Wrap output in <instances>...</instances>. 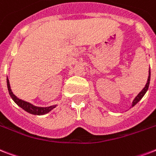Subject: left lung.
Segmentation results:
<instances>
[{
  "mask_svg": "<svg viewBox=\"0 0 156 156\" xmlns=\"http://www.w3.org/2000/svg\"><path fill=\"white\" fill-rule=\"evenodd\" d=\"M150 80H151V70L149 69V75H148V78H147V83H146V85H145L144 88L142 89V90H141L138 94H137V96H136V97L133 99V102H132V107H133L136 103H138V102L141 100V98L144 97L145 94L147 93V90H148V87H149Z\"/></svg>",
  "mask_w": 156,
  "mask_h": 156,
  "instance_id": "8db88e82",
  "label": "left lung"
}]
</instances>
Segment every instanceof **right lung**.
I'll return each mask as SVG.
<instances>
[{"label": "right lung", "mask_w": 156, "mask_h": 156, "mask_svg": "<svg viewBox=\"0 0 156 156\" xmlns=\"http://www.w3.org/2000/svg\"><path fill=\"white\" fill-rule=\"evenodd\" d=\"M6 83H7V88H8V91H9V94L11 99L14 101L16 103V104L22 108L23 110H24L26 112L29 113V114H32V115H46L47 113H49L50 111H51L53 109H55V107L57 106L56 105H51V106L48 107H40V106H36V105H33V104H31L30 102L25 101H23V100L18 98L15 94L13 93L11 88H10V84H9V81L8 79V77L6 78Z\"/></svg>", "instance_id": "1"}]
</instances>
